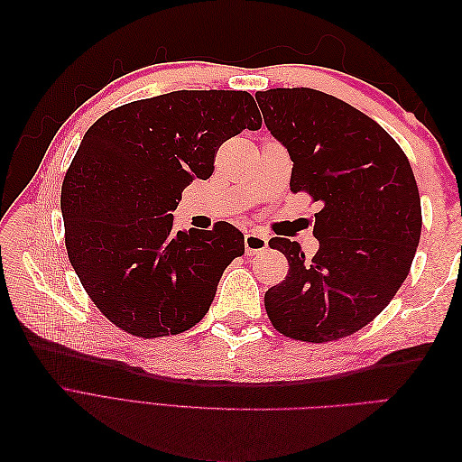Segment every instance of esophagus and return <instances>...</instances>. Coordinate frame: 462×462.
<instances>
[{"label": "esophagus", "instance_id": "1", "mask_svg": "<svg viewBox=\"0 0 462 462\" xmlns=\"http://www.w3.org/2000/svg\"><path fill=\"white\" fill-rule=\"evenodd\" d=\"M245 248L248 254H260L263 253L265 248H268V236L260 231H248L245 235Z\"/></svg>", "mask_w": 462, "mask_h": 462}]
</instances>
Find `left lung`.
<instances>
[{"label": "left lung", "instance_id": "obj_1", "mask_svg": "<svg viewBox=\"0 0 462 462\" xmlns=\"http://www.w3.org/2000/svg\"><path fill=\"white\" fill-rule=\"evenodd\" d=\"M256 102L291 156V190L321 204L312 260L297 241H270L289 275L265 292V312L292 339L346 337L385 309L411 272L422 231L412 167L380 125L339 97L272 88Z\"/></svg>", "mask_w": 462, "mask_h": 462}]
</instances>
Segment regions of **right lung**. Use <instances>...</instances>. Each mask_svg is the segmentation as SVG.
Segmentation results:
<instances>
[{"instance_id": "add662e5", "label": "right lung", "mask_w": 462, "mask_h": 462, "mask_svg": "<svg viewBox=\"0 0 462 462\" xmlns=\"http://www.w3.org/2000/svg\"><path fill=\"white\" fill-rule=\"evenodd\" d=\"M243 90H177L107 111L87 131L61 187L65 246L100 312L136 337L197 326L245 236L227 221L173 231L192 179L214 173L217 148L258 131Z\"/></svg>"}]
</instances>
